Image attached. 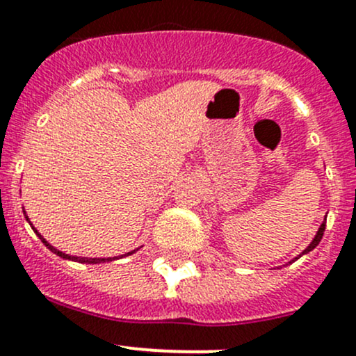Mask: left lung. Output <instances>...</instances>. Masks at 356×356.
<instances>
[{
  "mask_svg": "<svg viewBox=\"0 0 356 356\" xmlns=\"http://www.w3.org/2000/svg\"><path fill=\"white\" fill-rule=\"evenodd\" d=\"M324 229H326V217H324V220H323V222H321V225H319V229H317L316 236H314V238H312V241H311V243H309V246H307V248H305V250H304V251H302V253H300L299 256H296V258H293V259H290V261H289V263H285V265H284V266H286V265H292V263H293V261H297V259H299V258H300V256H304V254L311 253V251H312V250H314V248L317 246V244H319V243H321V239H323V234H324Z\"/></svg>",
  "mask_w": 356,
  "mask_h": 356,
  "instance_id": "1",
  "label": "left lung"
}]
</instances>
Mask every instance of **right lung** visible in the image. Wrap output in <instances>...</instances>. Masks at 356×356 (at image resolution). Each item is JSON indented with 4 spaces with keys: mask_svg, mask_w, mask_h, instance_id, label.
<instances>
[{
    "mask_svg": "<svg viewBox=\"0 0 356 356\" xmlns=\"http://www.w3.org/2000/svg\"><path fill=\"white\" fill-rule=\"evenodd\" d=\"M24 209V207H22ZM24 216H25V220L26 222L30 224V227L33 229V232H35L37 236H39V239L42 241V243L45 244V246L49 248V250L52 251V253L54 254H57L59 256V258H63V259H67V261H76V263H83V265H102V263H110V261H117V259H120V258H125V256H131V254H134L136 253L137 250H139V248H137V250H132V251H129V253H125V254H120V256H113V258H90V256H72V254H67V253H64V251H60V250H57V248H54L52 246L51 243H49V241H45V238L44 236L40 234L39 231H37L35 227H33V224L30 222V219H29V216H26V212H25V209H24Z\"/></svg>",
    "mask_w": 356,
    "mask_h": 356,
    "instance_id": "obj_1",
    "label": "right lung"
}]
</instances>
